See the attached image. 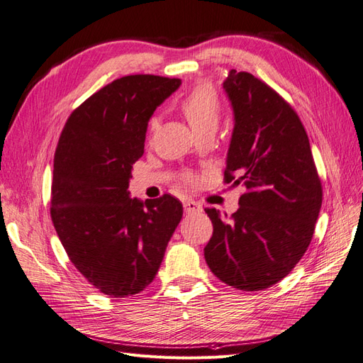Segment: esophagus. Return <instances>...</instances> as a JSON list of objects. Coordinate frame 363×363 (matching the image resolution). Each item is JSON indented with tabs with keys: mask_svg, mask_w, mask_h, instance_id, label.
Here are the masks:
<instances>
[{
	"mask_svg": "<svg viewBox=\"0 0 363 363\" xmlns=\"http://www.w3.org/2000/svg\"><path fill=\"white\" fill-rule=\"evenodd\" d=\"M183 207H184V212L186 213H200V212H203L201 204H199L196 201H192V200L186 201L183 204Z\"/></svg>",
	"mask_w": 363,
	"mask_h": 363,
	"instance_id": "1",
	"label": "esophagus"
}]
</instances>
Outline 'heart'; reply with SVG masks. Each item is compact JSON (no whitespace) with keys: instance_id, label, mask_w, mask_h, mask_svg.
<instances>
[{"instance_id":"obj_1","label":"heart","mask_w":363,"mask_h":363,"mask_svg":"<svg viewBox=\"0 0 363 363\" xmlns=\"http://www.w3.org/2000/svg\"><path fill=\"white\" fill-rule=\"evenodd\" d=\"M180 111L188 121L194 133L204 130H216L221 116V106L213 87L207 83L196 84L194 89L180 101ZM157 118H151L150 128L155 130Z\"/></svg>"}]
</instances>
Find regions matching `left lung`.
I'll list each match as a JSON object with an SVG mask.
<instances>
[{"mask_svg":"<svg viewBox=\"0 0 363 363\" xmlns=\"http://www.w3.org/2000/svg\"><path fill=\"white\" fill-rule=\"evenodd\" d=\"M223 87L233 111L225 182L245 194L230 219L206 208L213 235L204 257L228 286L262 291L286 277L309 247L321 182L301 121L276 91L235 69Z\"/></svg>","mask_w":363,"mask_h":363,"instance_id":"left-lung-1","label":"left lung"}]
</instances>
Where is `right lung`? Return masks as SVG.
I'll return each mask as SVG.
<instances>
[{"label": "right lung", "mask_w": 363, "mask_h": 363, "mask_svg": "<svg viewBox=\"0 0 363 363\" xmlns=\"http://www.w3.org/2000/svg\"><path fill=\"white\" fill-rule=\"evenodd\" d=\"M180 79L127 75L75 108L54 156L51 219L68 257L100 292L123 298L155 280L182 203L131 199L133 163L144 155L150 118Z\"/></svg>", "instance_id": "1"}]
</instances>
